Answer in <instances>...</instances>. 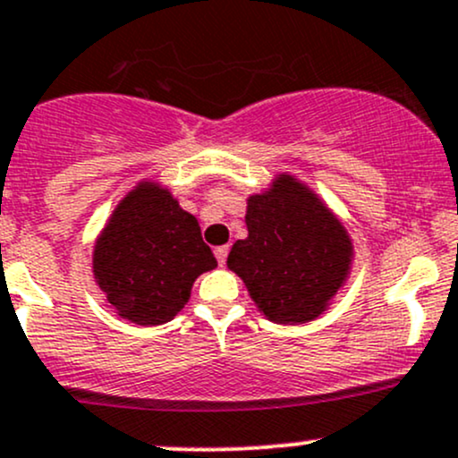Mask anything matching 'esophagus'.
I'll list each match as a JSON object with an SVG mask.
<instances>
[{
    "instance_id": "34e87169",
    "label": "esophagus",
    "mask_w": 458,
    "mask_h": 458,
    "mask_svg": "<svg viewBox=\"0 0 458 458\" xmlns=\"http://www.w3.org/2000/svg\"><path fill=\"white\" fill-rule=\"evenodd\" d=\"M215 257L216 261H219V266H224L225 259H228V245H219V248H215Z\"/></svg>"
}]
</instances>
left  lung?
<instances>
[{"mask_svg": "<svg viewBox=\"0 0 458 458\" xmlns=\"http://www.w3.org/2000/svg\"><path fill=\"white\" fill-rule=\"evenodd\" d=\"M248 239L233 245L228 267L243 278L269 320L302 325L322 314L344 283L351 242L314 192L278 177L248 199Z\"/></svg>", "mask_w": 458, "mask_h": 458, "instance_id": "1", "label": "left lung"}]
</instances>
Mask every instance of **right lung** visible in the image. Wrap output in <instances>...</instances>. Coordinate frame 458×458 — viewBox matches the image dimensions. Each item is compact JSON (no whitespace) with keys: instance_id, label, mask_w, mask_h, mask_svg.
<instances>
[{"instance_id":"1","label":"right lung","mask_w":458,"mask_h":458,"mask_svg":"<svg viewBox=\"0 0 458 458\" xmlns=\"http://www.w3.org/2000/svg\"><path fill=\"white\" fill-rule=\"evenodd\" d=\"M216 267L191 213L171 192L140 184L109 219L94 250V276L118 316L136 325L168 322L201 272Z\"/></svg>"}]
</instances>
